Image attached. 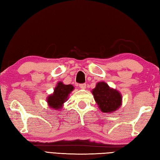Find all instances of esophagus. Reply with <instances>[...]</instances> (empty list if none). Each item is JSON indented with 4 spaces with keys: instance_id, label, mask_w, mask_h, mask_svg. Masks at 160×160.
<instances>
[{
    "instance_id": "1",
    "label": "esophagus",
    "mask_w": 160,
    "mask_h": 160,
    "mask_svg": "<svg viewBox=\"0 0 160 160\" xmlns=\"http://www.w3.org/2000/svg\"><path fill=\"white\" fill-rule=\"evenodd\" d=\"M79 87H80V89H85L86 87H87L86 84H80Z\"/></svg>"
}]
</instances>
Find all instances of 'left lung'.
<instances>
[{
	"label": "left lung",
	"instance_id": "left-lung-1",
	"mask_svg": "<svg viewBox=\"0 0 160 160\" xmlns=\"http://www.w3.org/2000/svg\"><path fill=\"white\" fill-rule=\"evenodd\" d=\"M91 93L98 107L103 113H114L122 106V96L120 91L110 87L105 82H98Z\"/></svg>",
	"mask_w": 160,
	"mask_h": 160
}]
</instances>
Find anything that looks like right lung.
Wrapping results in <instances>:
<instances>
[{
    "label": "right lung",
    "instance_id": "add662e5",
    "mask_svg": "<svg viewBox=\"0 0 160 160\" xmlns=\"http://www.w3.org/2000/svg\"><path fill=\"white\" fill-rule=\"evenodd\" d=\"M74 89L71 84H64L62 82H58L54 88L53 92L47 98L48 106L54 110H60L64 103L67 101L69 94Z\"/></svg>",
    "mask_w": 160,
    "mask_h": 160
}]
</instances>
